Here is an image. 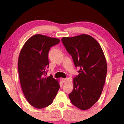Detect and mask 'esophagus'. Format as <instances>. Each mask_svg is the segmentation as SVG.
Masks as SVG:
<instances>
[{"label": "esophagus", "instance_id": "34e87169", "mask_svg": "<svg viewBox=\"0 0 124 124\" xmlns=\"http://www.w3.org/2000/svg\"><path fill=\"white\" fill-rule=\"evenodd\" d=\"M61 80H62V82L64 83H65V82H66V81L67 78H62Z\"/></svg>", "mask_w": 124, "mask_h": 124}]
</instances>
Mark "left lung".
Wrapping results in <instances>:
<instances>
[{"instance_id":"8db88e82","label":"left lung","mask_w":124,"mask_h":124,"mask_svg":"<svg viewBox=\"0 0 124 124\" xmlns=\"http://www.w3.org/2000/svg\"><path fill=\"white\" fill-rule=\"evenodd\" d=\"M61 40L75 66L80 68L69 97L74 106L87 110L99 99L106 81L107 65L103 51L98 41L87 34L63 37Z\"/></svg>"}]
</instances>
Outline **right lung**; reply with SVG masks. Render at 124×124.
I'll use <instances>...</instances> for the list:
<instances>
[{"label":"right lung","mask_w":124,"mask_h":124,"mask_svg":"<svg viewBox=\"0 0 124 124\" xmlns=\"http://www.w3.org/2000/svg\"><path fill=\"white\" fill-rule=\"evenodd\" d=\"M60 41L59 39L35 34L27 40L20 51L18 70L21 86L27 101L35 108L49 106L60 89L57 79L45 75L50 47Z\"/></svg>","instance_id":"obj_1"}]
</instances>
